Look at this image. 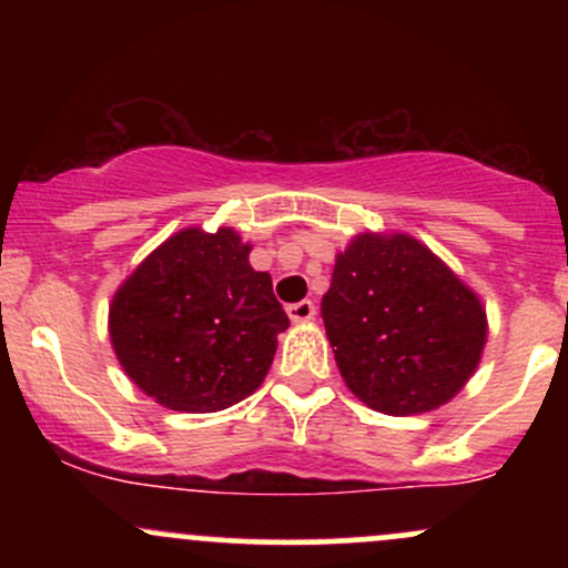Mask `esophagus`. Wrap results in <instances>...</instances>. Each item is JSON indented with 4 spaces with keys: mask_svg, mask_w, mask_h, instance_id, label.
I'll use <instances>...</instances> for the list:
<instances>
[{
    "mask_svg": "<svg viewBox=\"0 0 568 568\" xmlns=\"http://www.w3.org/2000/svg\"><path fill=\"white\" fill-rule=\"evenodd\" d=\"M288 317L293 323H306L315 317V304L310 302V298H304V302H296L288 306Z\"/></svg>",
    "mask_w": 568,
    "mask_h": 568,
    "instance_id": "1",
    "label": "esophagus"
}]
</instances>
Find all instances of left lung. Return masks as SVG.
I'll list each match as a JSON object with an SVG mask.
<instances>
[{"label":"left lung","instance_id":"8db88e82","mask_svg":"<svg viewBox=\"0 0 568 568\" xmlns=\"http://www.w3.org/2000/svg\"><path fill=\"white\" fill-rule=\"evenodd\" d=\"M321 315L352 395L389 416L452 400L488 331L480 298L408 234H357L336 256Z\"/></svg>","mask_w":568,"mask_h":568}]
</instances>
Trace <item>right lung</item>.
I'll return each mask as SVG.
<instances>
[{
    "instance_id": "add662e5",
    "label": "right lung",
    "mask_w": 568,
    "mask_h": 568,
    "mask_svg": "<svg viewBox=\"0 0 568 568\" xmlns=\"http://www.w3.org/2000/svg\"><path fill=\"white\" fill-rule=\"evenodd\" d=\"M251 245L221 226L175 232L120 285L109 306L116 361L171 410L213 414L258 384L291 325Z\"/></svg>"
}]
</instances>
